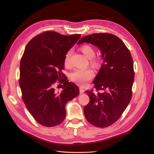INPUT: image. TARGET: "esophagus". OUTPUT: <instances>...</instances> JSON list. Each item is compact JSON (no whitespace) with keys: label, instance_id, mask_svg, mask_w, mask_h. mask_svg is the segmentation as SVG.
<instances>
[{"label":"esophagus","instance_id":"1","mask_svg":"<svg viewBox=\"0 0 154 154\" xmlns=\"http://www.w3.org/2000/svg\"><path fill=\"white\" fill-rule=\"evenodd\" d=\"M84 92H85L84 89H83L82 87H80V94H83V93Z\"/></svg>","mask_w":154,"mask_h":154}]
</instances>
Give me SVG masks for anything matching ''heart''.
Returning <instances> with one entry per match:
<instances>
[{
	"mask_svg": "<svg viewBox=\"0 0 154 154\" xmlns=\"http://www.w3.org/2000/svg\"><path fill=\"white\" fill-rule=\"evenodd\" d=\"M82 52L87 58L91 59V63L93 66L96 67H98L100 63L97 59L92 58L95 55V50L91 45H85L80 48ZM72 51L69 50L66 53L64 57L65 66H69L71 62V57ZM94 76V72L91 69H76L72 71L69 75V78L72 82L81 86H85L90 80H91Z\"/></svg>",
	"mask_w": 154,
	"mask_h": 154,
	"instance_id": "heart-1",
	"label": "heart"
}]
</instances>
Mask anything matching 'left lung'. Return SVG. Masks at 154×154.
I'll list each match as a JSON object with an SVG mask.
<instances>
[{
    "mask_svg": "<svg viewBox=\"0 0 154 154\" xmlns=\"http://www.w3.org/2000/svg\"><path fill=\"white\" fill-rule=\"evenodd\" d=\"M88 43L101 51L103 63L93 84L96 91L85 92L90 101L83 109L86 119L97 127L112 125L122 115L132 98L134 62L128 49L118 36L94 33L83 37L78 44Z\"/></svg>",
    "mask_w": 154,
    "mask_h": 154,
    "instance_id": "8db88e82",
    "label": "left lung"
}]
</instances>
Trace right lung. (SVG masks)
<instances>
[{
  "mask_svg": "<svg viewBox=\"0 0 154 154\" xmlns=\"http://www.w3.org/2000/svg\"><path fill=\"white\" fill-rule=\"evenodd\" d=\"M80 37L45 31L31 39L25 48L20 64L22 100L32 117L45 127L62 123L66 104L80 94L78 87L66 80L62 71L65 55ZM57 80L63 83L60 93L54 90Z\"/></svg>",
  "mask_w": 154,
  "mask_h": 154,
  "instance_id": "right-lung-1",
  "label": "right lung"
}]
</instances>
